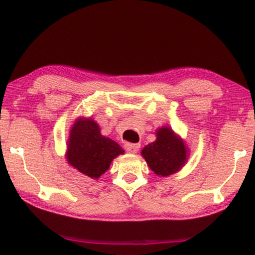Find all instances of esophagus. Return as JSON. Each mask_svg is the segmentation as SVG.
<instances>
[{"instance_id":"obj_1","label":"esophagus","mask_w":255,"mask_h":255,"mask_svg":"<svg viewBox=\"0 0 255 255\" xmlns=\"http://www.w3.org/2000/svg\"><path fill=\"white\" fill-rule=\"evenodd\" d=\"M140 148V144H129V142H126L125 144V150L129 153H136Z\"/></svg>"}]
</instances>
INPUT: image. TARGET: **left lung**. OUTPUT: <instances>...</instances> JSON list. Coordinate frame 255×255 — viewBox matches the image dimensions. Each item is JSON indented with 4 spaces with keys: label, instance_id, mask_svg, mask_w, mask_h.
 I'll return each mask as SVG.
<instances>
[{
    "label": "left lung",
    "instance_id": "obj_1",
    "mask_svg": "<svg viewBox=\"0 0 255 255\" xmlns=\"http://www.w3.org/2000/svg\"><path fill=\"white\" fill-rule=\"evenodd\" d=\"M141 154L151 170L159 176H168L177 171L186 162V147L182 140L168 127L157 130V140L145 146Z\"/></svg>",
    "mask_w": 255,
    "mask_h": 255
}]
</instances>
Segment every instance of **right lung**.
I'll use <instances>...</instances> for the list:
<instances>
[{
    "instance_id": "right-lung-1",
    "label": "right lung",
    "mask_w": 255,
    "mask_h": 255,
    "mask_svg": "<svg viewBox=\"0 0 255 255\" xmlns=\"http://www.w3.org/2000/svg\"><path fill=\"white\" fill-rule=\"evenodd\" d=\"M124 150L118 142L101 134L93 120H79L71 129L67 159L86 176L98 178Z\"/></svg>"
}]
</instances>
